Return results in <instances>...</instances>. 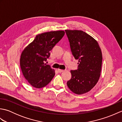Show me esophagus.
<instances>
[{
  "instance_id": "esophagus-1",
  "label": "esophagus",
  "mask_w": 122,
  "mask_h": 122,
  "mask_svg": "<svg viewBox=\"0 0 122 122\" xmlns=\"http://www.w3.org/2000/svg\"><path fill=\"white\" fill-rule=\"evenodd\" d=\"M58 71L59 72V73H61V72H62L64 71L63 70H61V69H58Z\"/></svg>"
}]
</instances>
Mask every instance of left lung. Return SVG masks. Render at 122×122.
Listing matches in <instances>:
<instances>
[{
	"mask_svg": "<svg viewBox=\"0 0 122 122\" xmlns=\"http://www.w3.org/2000/svg\"><path fill=\"white\" fill-rule=\"evenodd\" d=\"M71 50L74 58L78 60V68L71 70V79L67 85L76 94L87 93L99 80L102 54L97 41L82 30H66Z\"/></svg>",
	"mask_w": 122,
	"mask_h": 122,
	"instance_id": "left-lung-1",
	"label": "left lung"
}]
</instances>
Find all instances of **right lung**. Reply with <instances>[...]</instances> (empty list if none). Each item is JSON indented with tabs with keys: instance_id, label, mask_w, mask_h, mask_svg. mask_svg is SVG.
Here are the masks:
<instances>
[{
	"instance_id": "right-lung-1",
	"label": "right lung",
	"mask_w": 122,
	"mask_h": 122,
	"mask_svg": "<svg viewBox=\"0 0 122 122\" xmlns=\"http://www.w3.org/2000/svg\"><path fill=\"white\" fill-rule=\"evenodd\" d=\"M64 33V31L59 30L39 34L22 51L20 68L25 78L32 86L38 89L45 87L55 76L54 70L45 62Z\"/></svg>"
}]
</instances>
